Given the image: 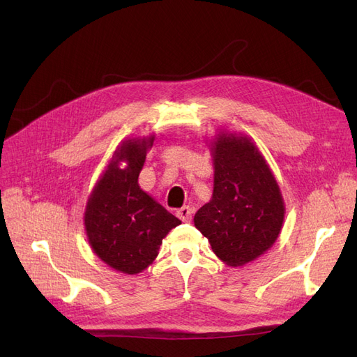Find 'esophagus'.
<instances>
[{
    "instance_id": "obj_1",
    "label": "esophagus",
    "mask_w": 357,
    "mask_h": 357,
    "mask_svg": "<svg viewBox=\"0 0 357 357\" xmlns=\"http://www.w3.org/2000/svg\"><path fill=\"white\" fill-rule=\"evenodd\" d=\"M192 213H193V210H192V207H189V205H185V207H181V208H178V210H177L178 219H180L181 222H185V223L190 222V219H192Z\"/></svg>"
}]
</instances>
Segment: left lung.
Instances as JSON below:
<instances>
[{"label":"left lung","mask_w":357,"mask_h":357,"mask_svg":"<svg viewBox=\"0 0 357 357\" xmlns=\"http://www.w3.org/2000/svg\"><path fill=\"white\" fill-rule=\"evenodd\" d=\"M213 150V197L193 222L215 256L226 265L240 266L275 243L284 204L273 172L247 138L222 134Z\"/></svg>","instance_id":"1"}]
</instances>
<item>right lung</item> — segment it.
Returning a JSON list of instances; mask_svg holds the SVG:
<instances>
[{
	"mask_svg": "<svg viewBox=\"0 0 357 357\" xmlns=\"http://www.w3.org/2000/svg\"><path fill=\"white\" fill-rule=\"evenodd\" d=\"M149 139H129L113 156L84 213L88 240L96 256L125 274L142 273L155 261L162 238L181 222L138 186ZM125 160L127 168L118 162Z\"/></svg>",
	"mask_w": 357,
	"mask_h": 357,
	"instance_id": "add662e5",
	"label": "right lung"
}]
</instances>
